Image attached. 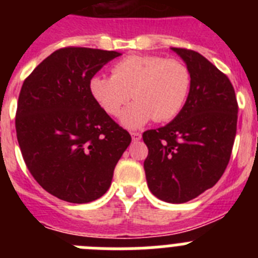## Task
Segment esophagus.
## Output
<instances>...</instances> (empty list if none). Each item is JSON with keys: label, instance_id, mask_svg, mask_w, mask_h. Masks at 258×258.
I'll return each mask as SVG.
<instances>
[{"label": "esophagus", "instance_id": "34e87169", "mask_svg": "<svg viewBox=\"0 0 258 258\" xmlns=\"http://www.w3.org/2000/svg\"><path fill=\"white\" fill-rule=\"evenodd\" d=\"M131 134L134 142H138V141H141V138H142V134L138 133V132H132Z\"/></svg>", "mask_w": 258, "mask_h": 258}]
</instances>
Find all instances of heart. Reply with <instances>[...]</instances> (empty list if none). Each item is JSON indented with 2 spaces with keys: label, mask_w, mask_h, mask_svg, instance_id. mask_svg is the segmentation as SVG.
Here are the masks:
<instances>
[{
  "label": "heart",
  "mask_w": 258,
  "mask_h": 258,
  "mask_svg": "<svg viewBox=\"0 0 258 258\" xmlns=\"http://www.w3.org/2000/svg\"><path fill=\"white\" fill-rule=\"evenodd\" d=\"M112 77L95 76L89 88L106 113L117 116L131 101H136L122 113L121 122L137 129L154 118L169 121L178 115L190 95L192 77L183 61L159 55H133L112 67Z\"/></svg>",
  "instance_id": "obj_1"
}]
</instances>
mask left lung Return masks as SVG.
<instances>
[{
  "mask_svg": "<svg viewBox=\"0 0 258 258\" xmlns=\"http://www.w3.org/2000/svg\"><path fill=\"white\" fill-rule=\"evenodd\" d=\"M192 77L190 95L173 121L143 133L146 179L155 197L181 204L213 187L229 164L238 102L229 77L194 50L172 47Z\"/></svg>",
  "mask_w": 258,
  "mask_h": 258,
  "instance_id": "left-lung-1",
  "label": "left lung"
}]
</instances>
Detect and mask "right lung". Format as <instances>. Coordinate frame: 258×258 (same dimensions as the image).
<instances>
[{
  "label": "right lung",
  "mask_w": 258,
  "mask_h": 258,
  "mask_svg": "<svg viewBox=\"0 0 258 258\" xmlns=\"http://www.w3.org/2000/svg\"><path fill=\"white\" fill-rule=\"evenodd\" d=\"M117 51L63 47L24 80L17 138L27 168L58 199L84 204L103 197L132 137L103 111L90 80Z\"/></svg>",
  "instance_id": "right-lung-1"
}]
</instances>
